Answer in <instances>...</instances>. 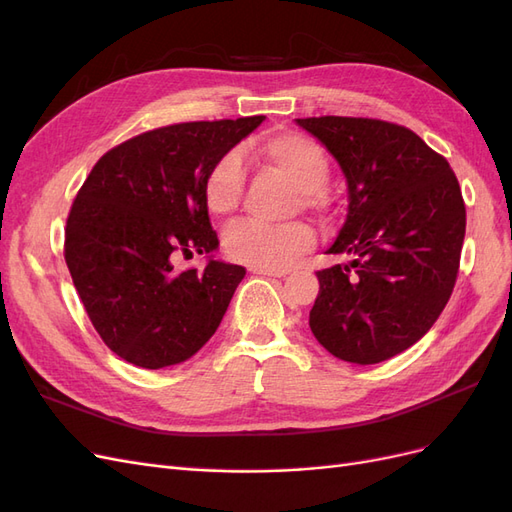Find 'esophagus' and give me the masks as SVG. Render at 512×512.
<instances>
[{
  "label": "esophagus",
  "instance_id": "obj_1",
  "mask_svg": "<svg viewBox=\"0 0 512 512\" xmlns=\"http://www.w3.org/2000/svg\"><path fill=\"white\" fill-rule=\"evenodd\" d=\"M252 273H258V275H269V277H284L286 271L284 269H265V267H250Z\"/></svg>",
  "mask_w": 512,
  "mask_h": 512
}]
</instances>
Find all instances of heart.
Listing matches in <instances>:
<instances>
[{
  "label": "heart",
  "instance_id": "b5f03b06",
  "mask_svg": "<svg viewBox=\"0 0 512 512\" xmlns=\"http://www.w3.org/2000/svg\"><path fill=\"white\" fill-rule=\"evenodd\" d=\"M256 158L280 170L301 190V205L318 209L322 190L331 177L329 153L316 138L294 130L271 132L254 147ZM245 170L237 151H226L215 160L203 179V200L213 215H228L241 203ZM224 252L228 258L252 267L284 269L294 258L314 245V232L303 222L267 224L241 220L224 232Z\"/></svg>",
  "mask_w": 512,
  "mask_h": 512
}]
</instances>
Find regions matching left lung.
<instances>
[{
    "label": "left lung",
    "instance_id": "8db88e82",
    "mask_svg": "<svg viewBox=\"0 0 512 512\" xmlns=\"http://www.w3.org/2000/svg\"><path fill=\"white\" fill-rule=\"evenodd\" d=\"M342 166L348 215L316 271L309 327L333 356L371 365L416 344L457 282L466 205L446 158L399 123L369 117L297 119Z\"/></svg>",
    "mask_w": 512,
    "mask_h": 512
}]
</instances>
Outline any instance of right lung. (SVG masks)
Wrapping results in <instances>:
<instances>
[{
  "label": "right lung",
  "mask_w": 512,
  "mask_h": 512,
  "mask_svg": "<svg viewBox=\"0 0 512 512\" xmlns=\"http://www.w3.org/2000/svg\"><path fill=\"white\" fill-rule=\"evenodd\" d=\"M262 115L173 123L128 138L94 164L66 220L64 258L85 312L123 361L160 369L190 359L220 327L239 265L179 256L218 247L203 200L209 166Z\"/></svg>",
  "instance_id": "right-lung-1"
}]
</instances>
